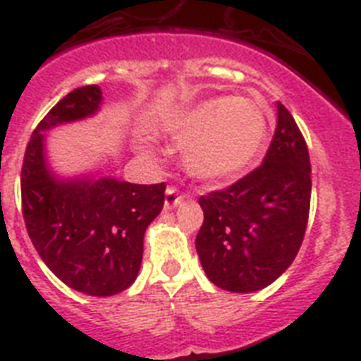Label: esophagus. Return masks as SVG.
I'll list each match as a JSON object with an SVG mask.
<instances>
[{
  "label": "esophagus",
  "mask_w": 361,
  "mask_h": 361,
  "mask_svg": "<svg viewBox=\"0 0 361 361\" xmlns=\"http://www.w3.org/2000/svg\"><path fill=\"white\" fill-rule=\"evenodd\" d=\"M183 198L185 196L180 195L178 192V189H174V187H169L165 192V209H174V207H178L183 202Z\"/></svg>",
  "instance_id": "esophagus-1"
}]
</instances>
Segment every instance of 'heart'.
I'll return each instance as SVG.
<instances>
[{
	"label": "heart",
	"instance_id": "heart-1",
	"mask_svg": "<svg viewBox=\"0 0 361 361\" xmlns=\"http://www.w3.org/2000/svg\"><path fill=\"white\" fill-rule=\"evenodd\" d=\"M161 128L187 140L185 165L207 181L233 180L254 165L269 135V118L252 98H211L163 114Z\"/></svg>",
	"mask_w": 361,
	"mask_h": 361
}]
</instances>
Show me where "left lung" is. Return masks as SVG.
I'll return each mask as SVG.
<instances>
[{
  "label": "left lung",
  "instance_id": "1",
  "mask_svg": "<svg viewBox=\"0 0 361 361\" xmlns=\"http://www.w3.org/2000/svg\"><path fill=\"white\" fill-rule=\"evenodd\" d=\"M262 166L200 198L196 252L206 276L231 293H254L289 269L302 245L312 198L306 140L280 102Z\"/></svg>",
  "mask_w": 361,
  "mask_h": 361
}]
</instances>
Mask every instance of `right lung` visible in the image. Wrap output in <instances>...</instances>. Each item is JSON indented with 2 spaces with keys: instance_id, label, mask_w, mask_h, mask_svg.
<instances>
[{
  "instance_id": "obj_1",
  "label": "right lung",
  "mask_w": 361,
  "mask_h": 361,
  "mask_svg": "<svg viewBox=\"0 0 361 361\" xmlns=\"http://www.w3.org/2000/svg\"><path fill=\"white\" fill-rule=\"evenodd\" d=\"M98 85L64 96L31 135L22 166V211L38 256L74 291L111 297L135 282L146 228L165 204V183L137 185L99 171L61 176L48 157L49 131L99 113Z\"/></svg>"
}]
</instances>
